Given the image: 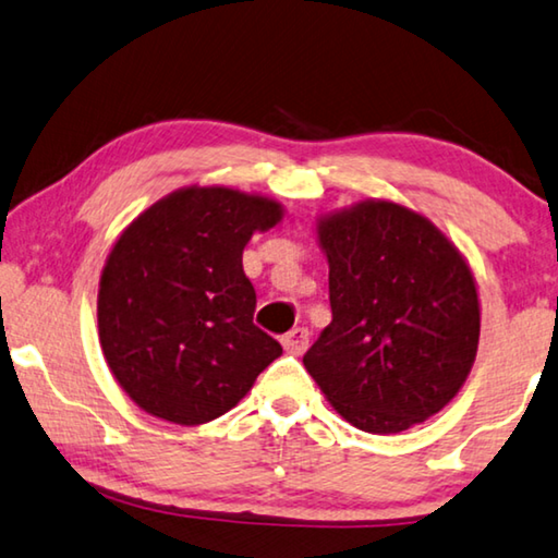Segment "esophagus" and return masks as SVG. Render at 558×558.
<instances>
[{"mask_svg": "<svg viewBox=\"0 0 558 558\" xmlns=\"http://www.w3.org/2000/svg\"><path fill=\"white\" fill-rule=\"evenodd\" d=\"M307 342H311V332H307V327H293L288 335H282V348L293 352V355H300V352L307 348Z\"/></svg>", "mask_w": 558, "mask_h": 558, "instance_id": "obj_1", "label": "esophagus"}]
</instances>
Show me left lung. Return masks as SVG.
I'll list each match as a JSON object with an SVG mask.
<instances>
[{"label": "left lung", "mask_w": 558, "mask_h": 558, "mask_svg": "<svg viewBox=\"0 0 558 558\" xmlns=\"http://www.w3.org/2000/svg\"><path fill=\"white\" fill-rule=\"evenodd\" d=\"M332 323L303 365L335 410L369 435L429 420L462 390L480 344V298L464 255L392 201L317 220Z\"/></svg>", "instance_id": "left-lung-1"}]
</instances>
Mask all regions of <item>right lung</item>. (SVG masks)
I'll use <instances>...</instances> for the list:
<instances>
[{
    "instance_id": "1",
    "label": "right lung",
    "mask_w": 558,
    "mask_h": 558,
    "mask_svg": "<svg viewBox=\"0 0 558 558\" xmlns=\"http://www.w3.org/2000/svg\"><path fill=\"white\" fill-rule=\"evenodd\" d=\"M282 218L278 201L191 185L146 208L113 243L99 282V342L121 390L173 424L243 400L278 340L255 327L243 247Z\"/></svg>"
}]
</instances>
